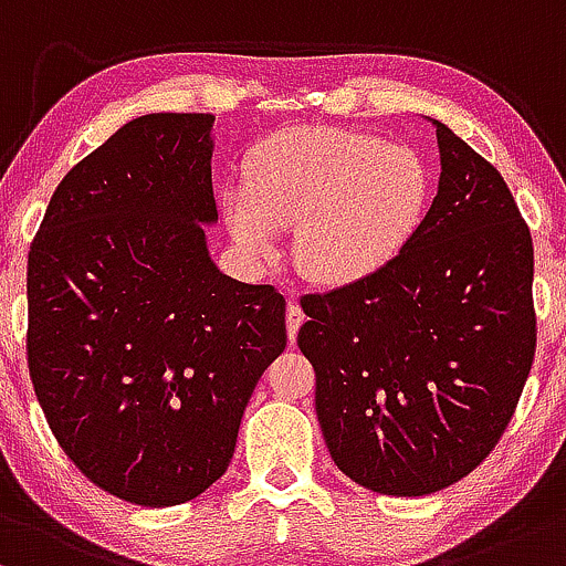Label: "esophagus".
I'll return each mask as SVG.
<instances>
[{
    "label": "esophagus",
    "instance_id": "esophagus-1",
    "mask_svg": "<svg viewBox=\"0 0 566 566\" xmlns=\"http://www.w3.org/2000/svg\"><path fill=\"white\" fill-rule=\"evenodd\" d=\"M285 323H289V339L294 342L296 334H300V326L304 323V313L296 302H289V310H285Z\"/></svg>",
    "mask_w": 566,
    "mask_h": 566
}]
</instances>
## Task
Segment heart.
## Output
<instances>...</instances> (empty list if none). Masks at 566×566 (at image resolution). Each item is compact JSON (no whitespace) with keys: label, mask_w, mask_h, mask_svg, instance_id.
<instances>
[{"label":"heart","mask_w":566,"mask_h":566,"mask_svg":"<svg viewBox=\"0 0 566 566\" xmlns=\"http://www.w3.org/2000/svg\"><path fill=\"white\" fill-rule=\"evenodd\" d=\"M428 189V168L411 146L360 130L294 128L253 151L245 189L224 198V219L238 249L262 264L281 256V230L296 224L304 275L350 285L401 253Z\"/></svg>","instance_id":"1"}]
</instances>
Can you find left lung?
<instances>
[{
  "label": "left lung",
  "mask_w": 566,
  "mask_h": 566,
  "mask_svg": "<svg viewBox=\"0 0 566 566\" xmlns=\"http://www.w3.org/2000/svg\"><path fill=\"white\" fill-rule=\"evenodd\" d=\"M433 125L430 211L379 272L304 294L296 339L336 468L396 497L433 494L486 460L537 345L530 227L500 170Z\"/></svg>",
  "instance_id": "left-lung-1"
}]
</instances>
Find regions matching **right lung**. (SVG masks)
Here are the masks:
<instances>
[{
  "instance_id": "1",
  "label": "right lung",
  "mask_w": 566,
  "mask_h": 566,
  "mask_svg": "<svg viewBox=\"0 0 566 566\" xmlns=\"http://www.w3.org/2000/svg\"><path fill=\"white\" fill-rule=\"evenodd\" d=\"M213 114H144L74 165L29 251L36 401L82 475L179 505L230 465L264 368L285 350L275 285L221 275Z\"/></svg>"
}]
</instances>
